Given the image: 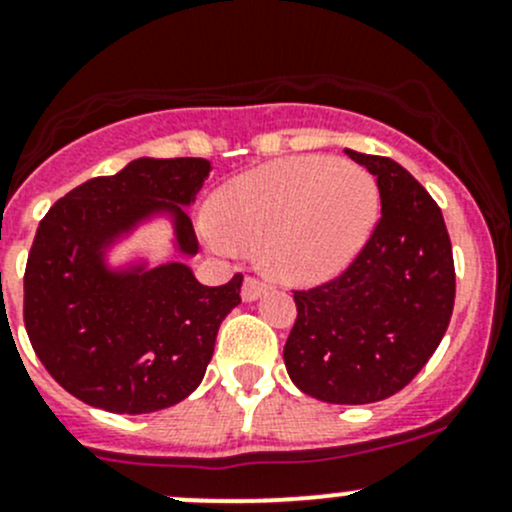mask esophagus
<instances>
[{
    "label": "esophagus",
    "instance_id": "34e87169",
    "mask_svg": "<svg viewBox=\"0 0 512 512\" xmlns=\"http://www.w3.org/2000/svg\"><path fill=\"white\" fill-rule=\"evenodd\" d=\"M267 289L270 287H267L262 280H257V277H245V285H242V299H245V302H255V299H260Z\"/></svg>",
    "mask_w": 512,
    "mask_h": 512
}]
</instances>
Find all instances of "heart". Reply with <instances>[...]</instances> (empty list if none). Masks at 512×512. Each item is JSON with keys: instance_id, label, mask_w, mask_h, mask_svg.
Masks as SVG:
<instances>
[{"instance_id": "1", "label": "heart", "mask_w": 512, "mask_h": 512, "mask_svg": "<svg viewBox=\"0 0 512 512\" xmlns=\"http://www.w3.org/2000/svg\"><path fill=\"white\" fill-rule=\"evenodd\" d=\"M210 247L262 245L267 272L314 285L347 270L379 220V185L352 160L294 156L225 183L210 200Z\"/></svg>"}]
</instances>
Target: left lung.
<instances>
[{"label":"left lung","instance_id":"1","mask_svg":"<svg viewBox=\"0 0 512 512\" xmlns=\"http://www.w3.org/2000/svg\"><path fill=\"white\" fill-rule=\"evenodd\" d=\"M376 175L381 218L334 280L294 289L285 366L299 391L327 404H374L426 366L451 322L453 250L441 208L384 156L347 151Z\"/></svg>","mask_w":512,"mask_h":512}]
</instances>
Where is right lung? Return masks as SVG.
<instances>
[{"label": "right lung", "mask_w": 512, "mask_h": 512, "mask_svg": "<svg viewBox=\"0 0 512 512\" xmlns=\"http://www.w3.org/2000/svg\"><path fill=\"white\" fill-rule=\"evenodd\" d=\"M210 175L205 158H138L51 205L24 272V324L36 356L71 396L111 414H151L193 394L242 275L205 287L183 262L113 272L103 252L168 213L183 255L198 237L183 205Z\"/></svg>", "instance_id": "1"}]
</instances>
